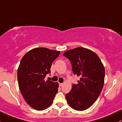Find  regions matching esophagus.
Masks as SVG:
<instances>
[{
	"instance_id": "esophagus-1",
	"label": "esophagus",
	"mask_w": 122,
	"mask_h": 122,
	"mask_svg": "<svg viewBox=\"0 0 122 122\" xmlns=\"http://www.w3.org/2000/svg\"><path fill=\"white\" fill-rule=\"evenodd\" d=\"M62 85H63V83H59V86H62Z\"/></svg>"
}]
</instances>
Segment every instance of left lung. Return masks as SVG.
I'll list each match as a JSON object with an SVG mask.
<instances>
[{
    "label": "left lung",
    "mask_w": 122,
    "mask_h": 122,
    "mask_svg": "<svg viewBox=\"0 0 122 122\" xmlns=\"http://www.w3.org/2000/svg\"><path fill=\"white\" fill-rule=\"evenodd\" d=\"M63 56L70 60L74 75L80 77L65 96L71 108L77 111L89 108L97 100L104 83L105 68L94 52L84 47L65 51Z\"/></svg>",
    "instance_id": "8db88e82"
}]
</instances>
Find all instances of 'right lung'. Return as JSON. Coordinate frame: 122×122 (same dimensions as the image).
<instances>
[{
    "label": "right lung",
    "instance_id": "right-lung-1",
    "mask_svg": "<svg viewBox=\"0 0 122 122\" xmlns=\"http://www.w3.org/2000/svg\"><path fill=\"white\" fill-rule=\"evenodd\" d=\"M60 54L59 51L35 48L21 59L17 71L20 92L27 104L36 110L50 107L58 92V83L45 78L50 73L52 62Z\"/></svg>",
    "mask_w": 122,
    "mask_h": 122
}]
</instances>
